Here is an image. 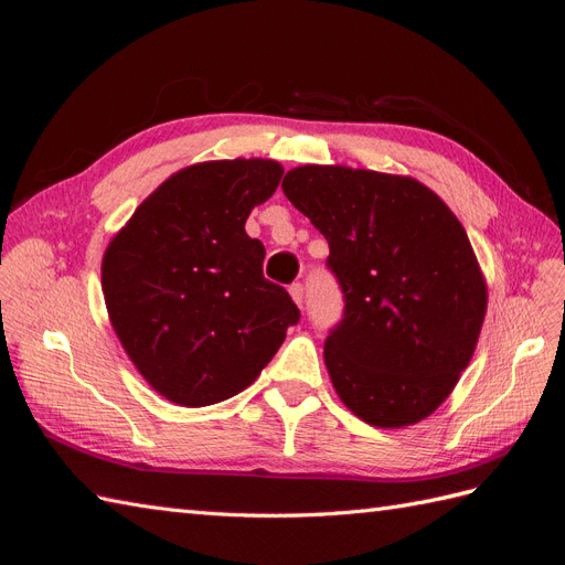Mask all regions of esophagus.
I'll list each match as a JSON object with an SVG mask.
<instances>
[{"instance_id":"34e87169","label":"esophagus","mask_w":565,"mask_h":565,"mask_svg":"<svg viewBox=\"0 0 565 565\" xmlns=\"http://www.w3.org/2000/svg\"><path fill=\"white\" fill-rule=\"evenodd\" d=\"M289 297H292V301L301 309V303H303V285L295 282L292 287H289Z\"/></svg>"}]
</instances>
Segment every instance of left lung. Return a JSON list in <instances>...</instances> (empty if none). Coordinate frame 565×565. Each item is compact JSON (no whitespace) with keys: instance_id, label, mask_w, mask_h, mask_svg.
I'll list each match as a JSON object with an SVG mask.
<instances>
[{"instance_id":"8db88e82","label":"left lung","mask_w":565,"mask_h":565,"mask_svg":"<svg viewBox=\"0 0 565 565\" xmlns=\"http://www.w3.org/2000/svg\"><path fill=\"white\" fill-rule=\"evenodd\" d=\"M282 191L330 245L344 320L324 341L332 386L355 417L403 429L440 407L481 334L488 285L465 226L413 177L301 164Z\"/></svg>"}]
</instances>
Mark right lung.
I'll list each match as a JSON object with an SVG mask.
<instances>
[{
	"mask_svg": "<svg viewBox=\"0 0 565 565\" xmlns=\"http://www.w3.org/2000/svg\"><path fill=\"white\" fill-rule=\"evenodd\" d=\"M282 164L210 160L152 191L106 247V309L129 361L160 396L204 407L245 391L299 309L264 278L266 249L245 233Z\"/></svg>",
	"mask_w": 565,
	"mask_h": 565,
	"instance_id": "right-lung-1",
	"label": "right lung"
}]
</instances>
